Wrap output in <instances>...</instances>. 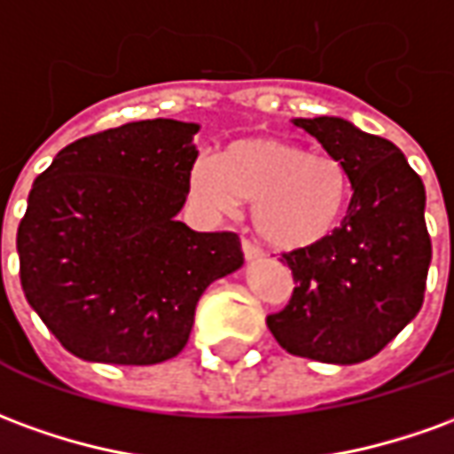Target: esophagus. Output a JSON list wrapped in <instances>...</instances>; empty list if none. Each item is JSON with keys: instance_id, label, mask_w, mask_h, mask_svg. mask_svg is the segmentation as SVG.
Wrapping results in <instances>:
<instances>
[{"instance_id": "obj_1", "label": "esophagus", "mask_w": 454, "mask_h": 454, "mask_svg": "<svg viewBox=\"0 0 454 454\" xmlns=\"http://www.w3.org/2000/svg\"><path fill=\"white\" fill-rule=\"evenodd\" d=\"M240 250H243V255H246V260H258L262 258V250L255 246V243H250L248 238H243L240 240Z\"/></svg>"}]
</instances>
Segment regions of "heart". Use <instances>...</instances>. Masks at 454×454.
Masks as SVG:
<instances>
[{
  "instance_id": "1",
  "label": "heart",
  "mask_w": 454,
  "mask_h": 454,
  "mask_svg": "<svg viewBox=\"0 0 454 454\" xmlns=\"http://www.w3.org/2000/svg\"><path fill=\"white\" fill-rule=\"evenodd\" d=\"M189 194L208 214H231L250 201V223L278 250L312 248L347 214L351 176L332 154H312L282 137L233 139L216 157L189 169Z\"/></svg>"
}]
</instances>
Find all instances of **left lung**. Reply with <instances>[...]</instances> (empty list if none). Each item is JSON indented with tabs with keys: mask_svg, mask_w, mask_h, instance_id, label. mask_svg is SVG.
I'll return each instance as SVG.
<instances>
[{
	"mask_svg": "<svg viewBox=\"0 0 454 454\" xmlns=\"http://www.w3.org/2000/svg\"><path fill=\"white\" fill-rule=\"evenodd\" d=\"M294 125L344 161L354 194L326 240L282 253L293 270V297L265 322L294 356L359 364L423 307L433 258L426 186L393 142L341 117H297Z\"/></svg>",
	"mask_w": 454,
	"mask_h": 454,
	"instance_id": "obj_1",
	"label": "left lung"
}]
</instances>
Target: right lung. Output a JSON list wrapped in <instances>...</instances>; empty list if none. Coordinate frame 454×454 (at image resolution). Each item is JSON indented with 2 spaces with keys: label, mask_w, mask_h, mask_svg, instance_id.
Instances as JSON below:
<instances>
[{
  "label": "right lung",
  "mask_w": 454,
  "mask_h": 454,
  "mask_svg": "<svg viewBox=\"0 0 454 454\" xmlns=\"http://www.w3.org/2000/svg\"><path fill=\"white\" fill-rule=\"evenodd\" d=\"M199 125L139 120L63 147L28 194L19 278L78 359L150 366L189 341L204 290L243 265L236 233L176 221Z\"/></svg>",
  "instance_id": "right-lung-1"
}]
</instances>
